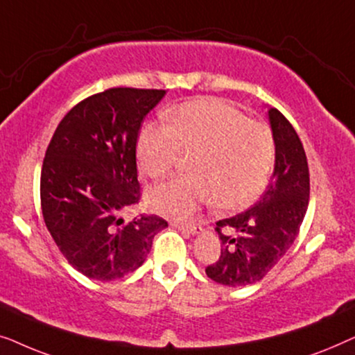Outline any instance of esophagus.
I'll use <instances>...</instances> for the list:
<instances>
[{
    "label": "esophagus",
    "mask_w": 355,
    "mask_h": 355,
    "mask_svg": "<svg viewBox=\"0 0 355 355\" xmlns=\"http://www.w3.org/2000/svg\"><path fill=\"white\" fill-rule=\"evenodd\" d=\"M173 226L178 227V230H181V231L191 232V234H193V236L200 234V232L203 231L200 226H196V225H184V223H173Z\"/></svg>",
    "instance_id": "esophagus-1"
}]
</instances>
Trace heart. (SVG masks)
I'll return each mask as SVG.
<instances>
[{"instance_id":"heart-1","label":"heart","mask_w":355,"mask_h":355,"mask_svg":"<svg viewBox=\"0 0 355 355\" xmlns=\"http://www.w3.org/2000/svg\"><path fill=\"white\" fill-rule=\"evenodd\" d=\"M164 124L140 129L135 157L144 176L159 179L182 153L191 173L159 184L150 203L159 215L187 220L213 198L220 210H241L260 197L275 162L268 125L247 119L220 100L203 98L173 106Z\"/></svg>"}]
</instances>
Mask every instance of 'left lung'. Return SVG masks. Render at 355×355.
Instances as JSON below:
<instances>
[{"mask_svg": "<svg viewBox=\"0 0 355 355\" xmlns=\"http://www.w3.org/2000/svg\"><path fill=\"white\" fill-rule=\"evenodd\" d=\"M275 140V171L254 207L216 223L221 255L205 273L215 283L247 286L260 281L294 244L309 207V164L302 142L278 110L268 108Z\"/></svg>", "mask_w": 355, "mask_h": 355, "instance_id": "left-lung-1", "label": "left lung"}]
</instances>
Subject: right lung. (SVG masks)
I'll use <instances>...</instances> for the list:
<instances>
[{"mask_svg":"<svg viewBox=\"0 0 355 355\" xmlns=\"http://www.w3.org/2000/svg\"><path fill=\"white\" fill-rule=\"evenodd\" d=\"M166 90L110 89L67 113L42 166L43 220L61 254L90 279L113 281L142 266L153 237L168 227L157 215L124 221L140 200L135 145L145 116Z\"/></svg>","mask_w":355,"mask_h":355,"instance_id":"right-lung-1","label":"right lung"}]
</instances>
